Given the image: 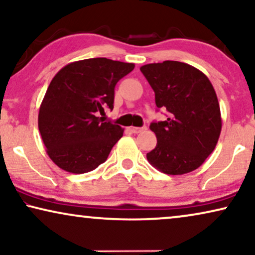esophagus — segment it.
<instances>
[{
	"instance_id": "obj_1",
	"label": "esophagus",
	"mask_w": 255,
	"mask_h": 255,
	"mask_svg": "<svg viewBox=\"0 0 255 255\" xmlns=\"http://www.w3.org/2000/svg\"><path fill=\"white\" fill-rule=\"evenodd\" d=\"M128 130H130L131 132H133V133H139V132H141V131L146 130V128H145V127H142V128H134V127H130V128H128Z\"/></svg>"
}]
</instances>
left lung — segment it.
<instances>
[{
    "label": "left lung",
    "instance_id": "1",
    "mask_svg": "<svg viewBox=\"0 0 255 255\" xmlns=\"http://www.w3.org/2000/svg\"><path fill=\"white\" fill-rule=\"evenodd\" d=\"M140 71L154 90L155 104L168 111L167 120L151 123L156 146L147 153L153 167L168 175L197 169L217 145L221 108L208 76L180 61L148 64Z\"/></svg>",
    "mask_w": 255,
    "mask_h": 255
}]
</instances>
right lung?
<instances>
[{"instance_id": "add662e5", "label": "right lung", "mask_w": 255, "mask_h": 255, "mask_svg": "<svg viewBox=\"0 0 255 255\" xmlns=\"http://www.w3.org/2000/svg\"><path fill=\"white\" fill-rule=\"evenodd\" d=\"M134 64L107 58L85 59L62 67L48 86L38 115L46 152L58 167L73 174L106 161L124 128L97 115L114 108L115 86Z\"/></svg>"}]
</instances>
